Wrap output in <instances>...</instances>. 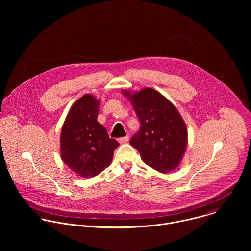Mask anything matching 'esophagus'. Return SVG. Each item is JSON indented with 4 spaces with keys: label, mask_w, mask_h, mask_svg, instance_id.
<instances>
[{
    "label": "esophagus",
    "mask_w": 251,
    "mask_h": 251,
    "mask_svg": "<svg viewBox=\"0 0 251 251\" xmlns=\"http://www.w3.org/2000/svg\"><path fill=\"white\" fill-rule=\"evenodd\" d=\"M129 141V136H125V137H121L118 139V142L120 144H126V143Z\"/></svg>",
    "instance_id": "esophagus-1"
}]
</instances>
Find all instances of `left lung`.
Listing matches in <instances>:
<instances>
[{
  "label": "left lung",
  "mask_w": 251,
  "mask_h": 251,
  "mask_svg": "<svg viewBox=\"0 0 251 251\" xmlns=\"http://www.w3.org/2000/svg\"><path fill=\"white\" fill-rule=\"evenodd\" d=\"M141 122L130 141L141 159L156 171L167 174L180 166L188 146L187 125L176 106L159 91L145 87L123 90Z\"/></svg>",
  "instance_id": "8db88e82"
}]
</instances>
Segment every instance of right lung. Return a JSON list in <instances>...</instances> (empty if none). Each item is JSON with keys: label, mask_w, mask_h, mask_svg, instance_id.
<instances>
[{"label": "right lung", "mask_w": 251, "mask_h": 251, "mask_svg": "<svg viewBox=\"0 0 251 251\" xmlns=\"http://www.w3.org/2000/svg\"><path fill=\"white\" fill-rule=\"evenodd\" d=\"M100 101L84 94L69 109L60 132V158L83 178H91L108 167L119 143L109 138L97 121Z\"/></svg>", "instance_id": "add662e5"}]
</instances>
